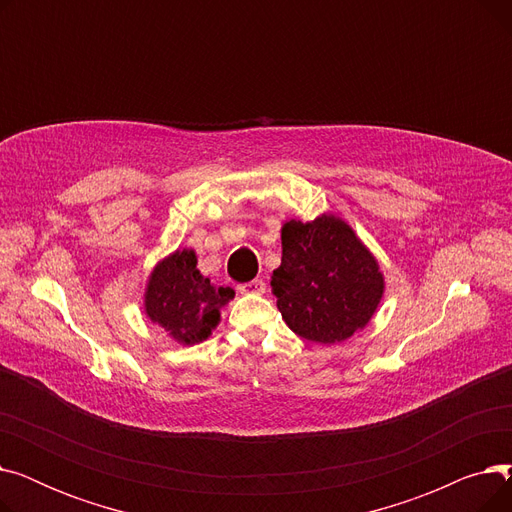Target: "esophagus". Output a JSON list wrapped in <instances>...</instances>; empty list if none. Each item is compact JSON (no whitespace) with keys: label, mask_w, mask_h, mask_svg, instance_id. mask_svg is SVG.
<instances>
[{"label":"esophagus","mask_w":512,"mask_h":512,"mask_svg":"<svg viewBox=\"0 0 512 512\" xmlns=\"http://www.w3.org/2000/svg\"><path fill=\"white\" fill-rule=\"evenodd\" d=\"M238 292L240 294H263L265 292V282L261 278H255L251 282L238 284Z\"/></svg>","instance_id":"1"}]
</instances>
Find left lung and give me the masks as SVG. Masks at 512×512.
<instances>
[{
  "label": "left lung",
  "instance_id": "1",
  "mask_svg": "<svg viewBox=\"0 0 512 512\" xmlns=\"http://www.w3.org/2000/svg\"><path fill=\"white\" fill-rule=\"evenodd\" d=\"M384 288L378 259L338 215L284 222L272 292L294 334L319 344L348 340L369 324Z\"/></svg>",
  "mask_w": 512,
  "mask_h": 512
}]
</instances>
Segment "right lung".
Returning <instances> with one entry per match:
<instances>
[{
  "instance_id": "obj_1",
  "label": "right lung",
  "mask_w": 512,
  "mask_h": 512,
  "mask_svg": "<svg viewBox=\"0 0 512 512\" xmlns=\"http://www.w3.org/2000/svg\"><path fill=\"white\" fill-rule=\"evenodd\" d=\"M234 299V290L215 286L197 270L193 249H178L157 261L145 288V313L182 346L211 336L220 324V311Z\"/></svg>"
}]
</instances>
